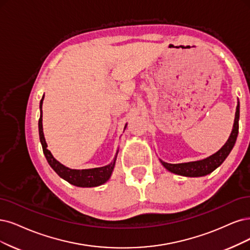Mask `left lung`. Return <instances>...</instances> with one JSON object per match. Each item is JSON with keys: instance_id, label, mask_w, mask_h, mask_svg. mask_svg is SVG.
<instances>
[{"instance_id": "left-lung-1", "label": "left lung", "mask_w": 250, "mask_h": 250, "mask_svg": "<svg viewBox=\"0 0 250 250\" xmlns=\"http://www.w3.org/2000/svg\"><path fill=\"white\" fill-rule=\"evenodd\" d=\"M239 117H240V103L238 100L234 125H233L232 132H230L229 139L218 151L208 156V158L204 160L196 161V162H188V163H182V164H169L160 160L161 164L169 172L181 175V176H186V177H202L212 173L225 162L229 152L233 149L238 137V132H239Z\"/></svg>"}]
</instances>
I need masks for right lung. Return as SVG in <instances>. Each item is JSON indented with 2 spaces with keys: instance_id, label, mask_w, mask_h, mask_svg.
<instances>
[{
  "instance_id": "1",
  "label": "right lung",
  "mask_w": 250,
  "mask_h": 250,
  "mask_svg": "<svg viewBox=\"0 0 250 250\" xmlns=\"http://www.w3.org/2000/svg\"><path fill=\"white\" fill-rule=\"evenodd\" d=\"M44 95L40 101V118H39V137L40 142L43 148V153L45 155L46 160H47L50 167L55 171L61 178L63 180L68 181L69 183L73 184V186L78 188H96L99 186H102L105 182H107L115 167V162L117 158L118 149L116 150L115 156L113 161L107 166L100 168H92V169H70L66 166L61 164L58 160L54 159V156L50 152V150L47 149V143L45 141V137L43 133V125H42V105H43ZM127 125V124H126ZM126 125H125V130L126 127Z\"/></svg>"
}]
</instances>
